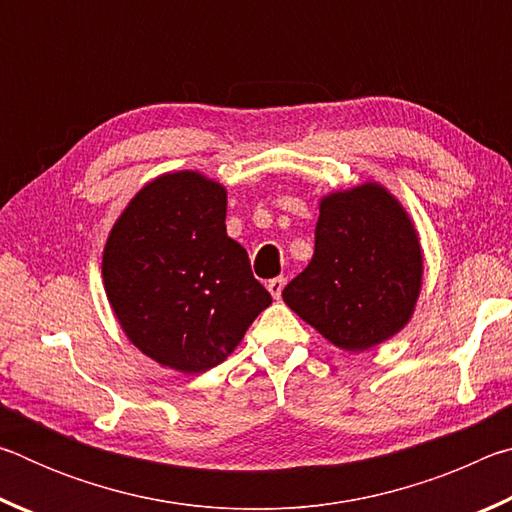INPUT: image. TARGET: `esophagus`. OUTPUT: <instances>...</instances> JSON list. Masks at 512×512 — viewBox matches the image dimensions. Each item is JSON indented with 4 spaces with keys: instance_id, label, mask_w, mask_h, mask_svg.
Returning a JSON list of instances; mask_svg holds the SVG:
<instances>
[{
    "instance_id": "obj_1",
    "label": "esophagus",
    "mask_w": 512,
    "mask_h": 512,
    "mask_svg": "<svg viewBox=\"0 0 512 512\" xmlns=\"http://www.w3.org/2000/svg\"><path fill=\"white\" fill-rule=\"evenodd\" d=\"M284 277H273V280H268V284H266V289H268V293H271V296L275 298V300H280L282 298V289H284Z\"/></svg>"
}]
</instances>
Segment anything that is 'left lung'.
Wrapping results in <instances>:
<instances>
[{
    "label": "left lung",
    "mask_w": 512,
    "mask_h": 512,
    "mask_svg": "<svg viewBox=\"0 0 512 512\" xmlns=\"http://www.w3.org/2000/svg\"><path fill=\"white\" fill-rule=\"evenodd\" d=\"M420 287L422 250L409 214L366 183L320 201L314 257L282 298L327 341L361 352L409 323Z\"/></svg>",
    "instance_id": "obj_1"
}]
</instances>
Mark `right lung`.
Returning a JSON list of instances; mask_svg holds the SVG:
<instances>
[{"instance_id": "obj_1", "label": "right lung", "mask_w": 512, "mask_h": 512, "mask_svg": "<svg viewBox=\"0 0 512 512\" xmlns=\"http://www.w3.org/2000/svg\"><path fill=\"white\" fill-rule=\"evenodd\" d=\"M225 187L178 171L142 187L103 248V287L146 357L205 372L237 348L273 298L225 232Z\"/></svg>"}]
</instances>
